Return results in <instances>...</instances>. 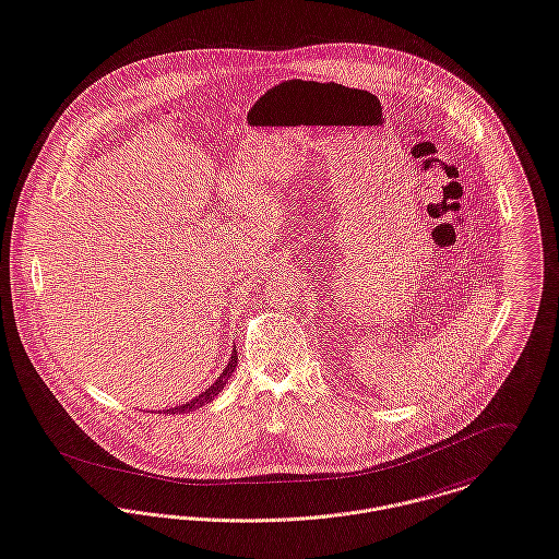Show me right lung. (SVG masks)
<instances>
[{"label": "right lung", "instance_id": "add662e5", "mask_svg": "<svg viewBox=\"0 0 559 559\" xmlns=\"http://www.w3.org/2000/svg\"><path fill=\"white\" fill-rule=\"evenodd\" d=\"M235 367H237V350H233V356H230V360H228V365H226V369L219 373V378L213 382V386L211 389H206L204 393H201L199 397H194L192 402H188V404H181V406L168 407V409H162L164 414H175V412H192V409H197V407L204 406V404H209V402H213V397H217V393L226 386V382H228V378L233 376V371H235ZM159 414V412H157Z\"/></svg>", "mask_w": 559, "mask_h": 559}]
</instances>
